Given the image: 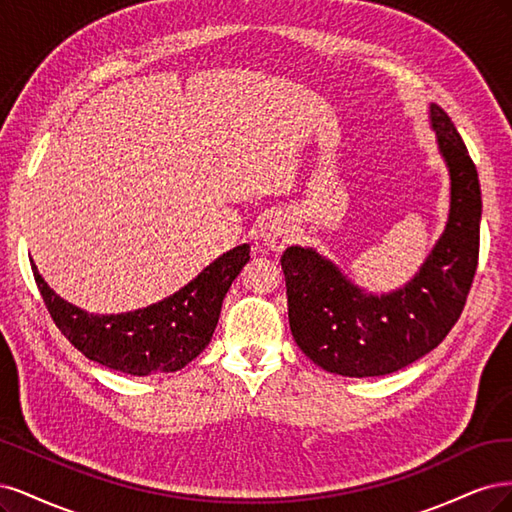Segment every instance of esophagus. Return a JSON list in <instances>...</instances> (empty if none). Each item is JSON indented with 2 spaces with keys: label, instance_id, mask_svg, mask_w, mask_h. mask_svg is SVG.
<instances>
[{
  "label": "esophagus",
  "instance_id": "1",
  "mask_svg": "<svg viewBox=\"0 0 512 512\" xmlns=\"http://www.w3.org/2000/svg\"><path fill=\"white\" fill-rule=\"evenodd\" d=\"M293 242V225L285 214L274 212L261 225V244L270 251H283Z\"/></svg>",
  "mask_w": 512,
  "mask_h": 512
}]
</instances>
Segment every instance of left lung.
I'll list each match as a JSON object with an SVG mask.
<instances>
[{"instance_id": "left-lung-1", "label": "left lung", "mask_w": 512, "mask_h": 512, "mask_svg": "<svg viewBox=\"0 0 512 512\" xmlns=\"http://www.w3.org/2000/svg\"><path fill=\"white\" fill-rule=\"evenodd\" d=\"M430 121L451 176V210L442 236L410 283L372 295L317 251L289 246L280 257L291 334L327 372L355 378L398 372L436 349L466 306L478 263L481 185L449 114L432 104Z\"/></svg>"}]
</instances>
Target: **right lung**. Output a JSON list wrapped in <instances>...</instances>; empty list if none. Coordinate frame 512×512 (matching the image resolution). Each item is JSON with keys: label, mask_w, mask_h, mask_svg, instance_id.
Returning <instances> with one entry per match:
<instances>
[{"label": "right lung", "mask_w": 512, "mask_h": 512, "mask_svg": "<svg viewBox=\"0 0 512 512\" xmlns=\"http://www.w3.org/2000/svg\"><path fill=\"white\" fill-rule=\"evenodd\" d=\"M242 244L214 259L170 298L125 315H93L48 287L36 263L31 270L55 325L76 349L110 370L131 376L176 372L200 355L219 323L225 293L251 259Z\"/></svg>", "instance_id": "add662e5"}]
</instances>
